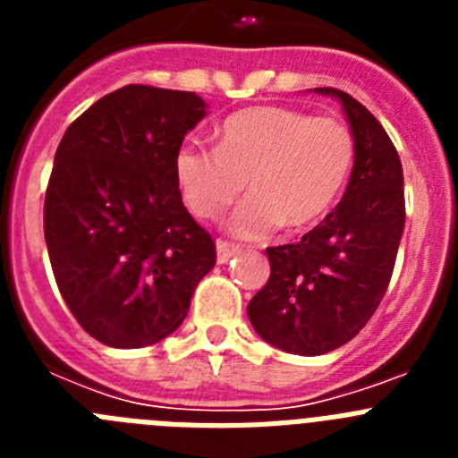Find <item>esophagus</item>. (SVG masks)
Returning a JSON list of instances; mask_svg holds the SVG:
<instances>
[{
	"instance_id": "esophagus-1",
	"label": "esophagus",
	"mask_w": 458,
	"mask_h": 458,
	"mask_svg": "<svg viewBox=\"0 0 458 458\" xmlns=\"http://www.w3.org/2000/svg\"><path fill=\"white\" fill-rule=\"evenodd\" d=\"M216 248H217V261H220V264H226V261H229L238 250H241L238 245H233V242L229 241H217Z\"/></svg>"
}]
</instances>
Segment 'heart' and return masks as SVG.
I'll use <instances>...</instances> for the list:
<instances>
[{
    "instance_id": "heart-1",
    "label": "heart",
    "mask_w": 458,
    "mask_h": 458,
    "mask_svg": "<svg viewBox=\"0 0 458 458\" xmlns=\"http://www.w3.org/2000/svg\"><path fill=\"white\" fill-rule=\"evenodd\" d=\"M355 141L333 116L259 105L226 116L216 148L183 144L174 176L185 206L199 220H217L245 192L232 232L264 238L277 226L301 232L327 216L353 167Z\"/></svg>"
}]
</instances>
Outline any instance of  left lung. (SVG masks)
<instances>
[{
    "mask_svg": "<svg viewBox=\"0 0 458 458\" xmlns=\"http://www.w3.org/2000/svg\"><path fill=\"white\" fill-rule=\"evenodd\" d=\"M355 141L351 181L337 208L298 242L268 248L270 277L248 305L261 339L295 355L339 349L374 317L390 284L406 222L403 169L386 128L333 87Z\"/></svg>",
    "mask_w": 458,
    "mask_h": 458,
    "instance_id": "1",
    "label": "left lung"
}]
</instances>
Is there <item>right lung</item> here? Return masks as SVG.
Returning a JSON list of instances; mask_svg holds the SVG:
<instances>
[{
    "mask_svg": "<svg viewBox=\"0 0 458 458\" xmlns=\"http://www.w3.org/2000/svg\"><path fill=\"white\" fill-rule=\"evenodd\" d=\"M206 116L192 91L128 84L64 132L46 190L52 273L80 326L105 346L141 349L188 317L216 242L181 199L174 156Z\"/></svg>",
    "mask_w": 458,
    "mask_h": 458,
    "instance_id": "obj_1",
    "label": "right lung"
}]
</instances>
